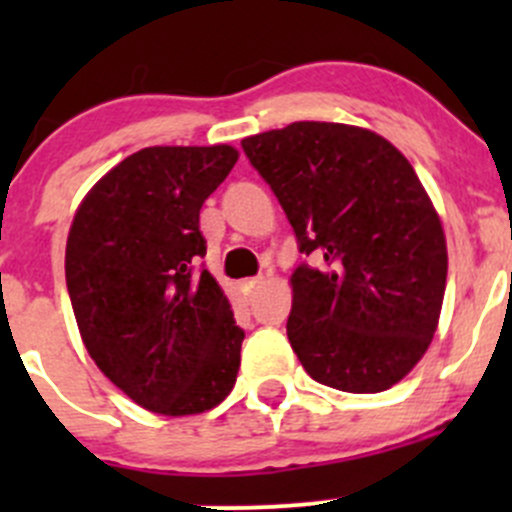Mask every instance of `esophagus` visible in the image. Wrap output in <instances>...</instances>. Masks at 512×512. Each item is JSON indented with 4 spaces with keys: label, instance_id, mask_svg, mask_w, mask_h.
<instances>
[{
    "label": "esophagus",
    "instance_id": "34e87169",
    "mask_svg": "<svg viewBox=\"0 0 512 512\" xmlns=\"http://www.w3.org/2000/svg\"><path fill=\"white\" fill-rule=\"evenodd\" d=\"M262 285V277H250V280H245L240 285V294H242V302L245 304H252L255 302V292L260 289Z\"/></svg>",
    "mask_w": 512,
    "mask_h": 512
}]
</instances>
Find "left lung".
Returning a JSON list of instances; mask_svg holds the SVG:
<instances>
[{"mask_svg": "<svg viewBox=\"0 0 512 512\" xmlns=\"http://www.w3.org/2000/svg\"><path fill=\"white\" fill-rule=\"evenodd\" d=\"M297 247L287 337L314 381L379 394L421 361L441 317L446 237L416 170L386 138L297 121L242 141Z\"/></svg>", "mask_w": 512, "mask_h": 512, "instance_id": "obj_1", "label": "left lung"}]
</instances>
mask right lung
Here are the masks:
<instances>
[{
	"instance_id": "add662e5",
	"label": "right lung",
	"mask_w": 512,
	"mask_h": 512,
	"mask_svg": "<svg viewBox=\"0 0 512 512\" xmlns=\"http://www.w3.org/2000/svg\"><path fill=\"white\" fill-rule=\"evenodd\" d=\"M232 146H153L108 170L66 240V287L86 352L143 409L203 414L232 391L245 332L205 257L200 208Z\"/></svg>"
}]
</instances>
